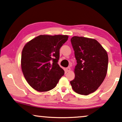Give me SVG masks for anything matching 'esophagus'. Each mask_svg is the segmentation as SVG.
Returning <instances> with one entry per match:
<instances>
[{
    "label": "esophagus",
    "instance_id": "1",
    "mask_svg": "<svg viewBox=\"0 0 122 122\" xmlns=\"http://www.w3.org/2000/svg\"><path fill=\"white\" fill-rule=\"evenodd\" d=\"M66 72H70L71 71V68L70 67H67V68H66Z\"/></svg>",
    "mask_w": 122,
    "mask_h": 122
}]
</instances>
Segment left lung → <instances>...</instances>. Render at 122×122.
Instances as JSON below:
<instances>
[{
    "instance_id": "left-lung-1",
    "label": "left lung",
    "mask_w": 122,
    "mask_h": 122,
    "mask_svg": "<svg viewBox=\"0 0 122 122\" xmlns=\"http://www.w3.org/2000/svg\"><path fill=\"white\" fill-rule=\"evenodd\" d=\"M71 41L77 63L74 71L75 78L71 85L76 92L88 95L95 92L106 77L107 53L94 39L74 36Z\"/></svg>"
}]
</instances>
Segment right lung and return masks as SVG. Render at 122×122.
Listing matches in <instances>:
<instances>
[{
  "instance_id": "right-lung-1",
  "label": "right lung",
  "mask_w": 122,
  "mask_h": 122,
  "mask_svg": "<svg viewBox=\"0 0 122 122\" xmlns=\"http://www.w3.org/2000/svg\"><path fill=\"white\" fill-rule=\"evenodd\" d=\"M67 35H40L26 44L21 55V68L25 79L38 92L55 88L65 71L58 64L60 49Z\"/></svg>"
}]
</instances>
